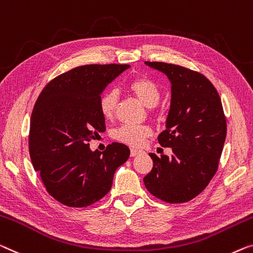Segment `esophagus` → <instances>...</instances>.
<instances>
[{
  "instance_id": "1",
  "label": "esophagus",
  "mask_w": 253,
  "mask_h": 253,
  "mask_svg": "<svg viewBox=\"0 0 253 253\" xmlns=\"http://www.w3.org/2000/svg\"><path fill=\"white\" fill-rule=\"evenodd\" d=\"M141 152H142L141 150H137V149H131V150H130V156H131V157H135V156H137V154H139Z\"/></svg>"
}]
</instances>
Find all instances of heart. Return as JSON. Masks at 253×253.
Listing matches in <instances>:
<instances>
[{
	"label": "heart",
	"instance_id": "1",
	"mask_svg": "<svg viewBox=\"0 0 253 253\" xmlns=\"http://www.w3.org/2000/svg\"><path fill=\"white\" fill-rule=\"evenodd\" d=\"M128 88L146 108H154L159 103L161 97L160 88L149 78L134 79L129 83ZM117 101H118V94L116 90L110 89L102 94V96L100 97V110L104 118L109 119L114 116ZM150 134L151 129L148 126L124 125L115 129L114 137L130 146H138Z\"/></svg>",
	"mask_w": 253,
	"mask_h": 253
}]
</instances>
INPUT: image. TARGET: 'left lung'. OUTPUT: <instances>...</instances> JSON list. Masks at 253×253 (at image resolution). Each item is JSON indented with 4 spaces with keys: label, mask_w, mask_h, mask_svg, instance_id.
Returning <instances> with one entry per match:
<instances>
[{
    "label": "left lung",
    "mask_w": 253,
    "mask_h": 253,
    "mask_svg": "<svg viewBox=\"0 0 253 253\" xmlns=\"http://www.w3.org/2000/svg\"><path fill=\"white\" fill-rule=\"evenodd\" d=\"M145 65L159 70L171 84V100L160 145L171 157L149 153L153 168L144 178L151 194L169 203L187 202L199 195L216 174L226 138V118L217 89L208 78L182 66Z\"/></svg>",
    "instance_id": "obj_1"
}]
</instances>
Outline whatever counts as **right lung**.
<instances>
[{
  "label": "right lung",
  "mask_w": 253,
  "mask_h": 253,
  "mask_svg": "<svg viewBox=\"0 0 253 253\" xmlns=\"http://www.w3.org/2000/svg\"><path fill=\"white\" fill-rule=\"evenodd\" d=\"M128 65L74 68L45 86L30 117L29 154L48 194L68 207L81 208L110 191L117 169L129 158L122 143L104 152L89 141L105 130L100 97Z\"/></svg>",
  "instance_id": "right-lung-1"
}]
</instances>
